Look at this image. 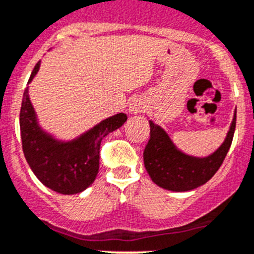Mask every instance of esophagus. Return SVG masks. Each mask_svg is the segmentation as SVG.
<instances>
[{"instance_id": "34e87169", "label": "esophagus", "mask_w": 254, "mask_h": 254, "mask_svg": "<svg viewBox=\"0 0 254 254\" xmlns=\"http://www.w3.org/2000/svg\"><path fill=\"white\" fill-rule=\"evenodd\" d=\"M146 110V104L141 97H135L129 104V113L131 114H140Z\"/></svg>"}]
</instances>
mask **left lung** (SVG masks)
I'll list each match as a JSON object with an SVG mask.
<instances>
[{"instance_id":"obj_1","label":"left lung","mask_w":254,"mask_h":254,"mask_svg":"<svg viewBox=\"0 0 254 254\" xmlns=\"http://www.w3.org/2000/svg\"><path fill=\"white\" fill-rule=\"evenodd\" d=\"M150 138L144 150V164L154 184L171 191H190L204 185L218 171L233 142L236 112L224 142L207 157H192L180 150L160 126L149 121Z\"/></svg>"}]
</instances>
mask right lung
Here are the masks:
<instances>
[{
  "label": "right lung",
  "mask_w": 254,
  "mask_h": 254,
  "mask_svg": "<svg viewBox=\"0 0 254 254\" xmlns=\"http://www.w3.org/2000/svg\"><path fill=\"white\" fill-rule=\"evenodd\" d=\"M38 62L28 83L40 70ZM25 88L20 109V135L24 157L36 177L49 189L64 195L78 194L94 183L99 172L101 140L122 127L125 113L104 119L92 128L63 141L42 128Z\"/></svg>",
  "instance_id": "obj_1"
}]
</instances>
